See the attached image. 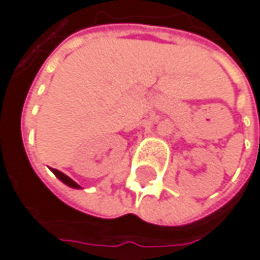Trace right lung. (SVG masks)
<instances>
[{
    "label": "right lung",
    "instance_id": "right-lung-1",
    "mask_svg": "<svg viewBox=\"0 0 260 260\" xmlns=\"http://www.w3.org/2000/svg\"><path fill=\"white\" fill-rule=\"evenodd\" d=\"M52 172H54V175L60 179L61 182H64L66 185H69V186H72V188H79V185L75 181H72L69 176H66L64 173H61V172H58V170H55V169H52Z\"/></svg>",
    "mask_w": 260,
    "mask_h": 260
}]
</instances>
